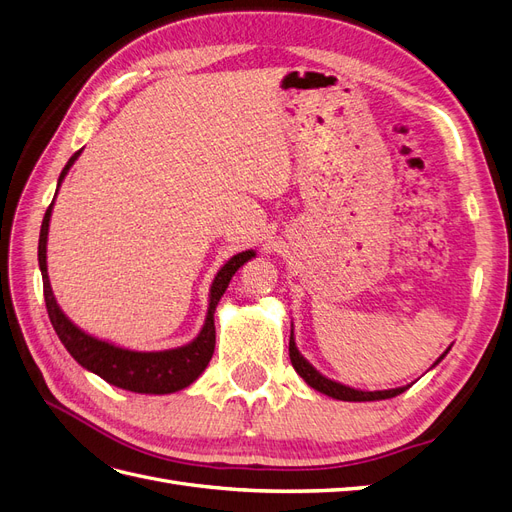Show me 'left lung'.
Here are the masks:
<instances>
[{
  "instance_id": "1",
  "label": "left lung",
  "mask_w": 512,
  "mask_h": 512,
  "mask_svg": "<svg viewBox=\"0 0 512 512\" xmlns=\"http://www.w3.org/2000/svg\"><path fill=\"white\" fill-rule=\"evenodd\" d=\"M288 352H290V363H292V367L297 369V374L312 386V389H316V391H320V393H324V395H329V397H333V399H342V401H378V399H391V397H395V395H399V393H404L408 386H399V389H391V391H356V389H350V386H344V384H339V382H333V380H329V378H324L320 371H316L312 365H309L303 356L299 354V350H297V344H294V337H292V331H290V346H288ZM448 352V350H446ZM446 352L440 356V359L433 363V367H436L444 356H446Z\"/></svg>"
}]
</instances>
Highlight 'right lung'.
Here are the masks:
<instances>
[{"label": "right lung", "mask_w": 512, "mask_h": 512, "mask_svg": "<svg viewBox=\"0 0 512 512\" xmlns=\"http://www.w3.org/2000/svg\"><path fill=\"white\" fill-rule=\"evenodd\" d=\"M79 156L81 151H76L68 160L66 168L61 170L57 188ZM51 211H53V203L44 213L40 241H38V262L42 271L44 303L57 337L61 339V344L66 346V350L74 356V361L81 363L85 369L94 371V374H98L108 384L119 386V389H126L132 393L166 395L190 386L200 374H203L215 350V324H213L215 307H218L222 294L226 292L228 282L232 280L235 271L243 265V262L254 258L256 254L252 250H247L232 256L218 271V275H215V280L211 284V294H209V312H207L205 327L198 333V337L192 344L175 348V350H162V352H134L126 348H117L113 344L102 342V339L83 333L79 327H74V324L66 318V314L59 309L51 290L49 273H46V237H49Z\"/></svg>", "instance_id": "obj_1"}]
</instances>
